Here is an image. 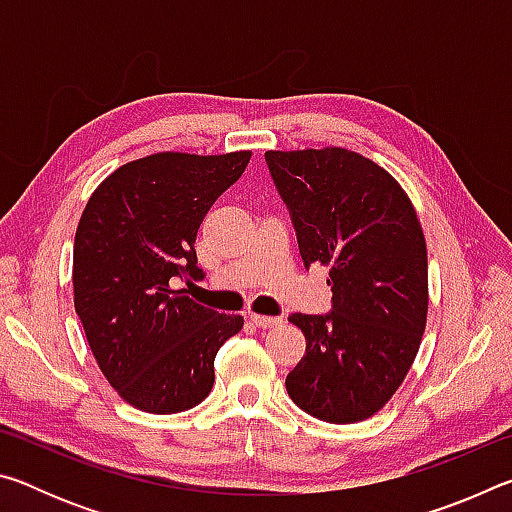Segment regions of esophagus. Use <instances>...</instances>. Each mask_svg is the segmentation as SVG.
<instances>
[{
  "mask_svg": "<svg viewBox=\"0 0 512 512\" xmlns=\"http://www.w3.org/2000/svg\"><path fill=\"white\" fill-rule=\"evenodd\" d=\"M248 320L253 323L255 327H262V329H268V327H275L282 323L280 316H262V314H248Z\"/></svg>",
  "mask_w": 512,
  "mask_h": 512,
  "instance_id": "obj_1",
  "label": "esophagus"
}]
</instances>
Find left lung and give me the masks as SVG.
Listing matches in <instances>:
<instances>
[{"label": "left lung", "instance_id": "1", "mask_svg": "<svg viewBox=\"0 0 512 512\" xmlns=\"http://www.w3.org/2000/svg\"><path fill=\"white\" fill-rule=\"evenodd\" d=\"M305 266L329 268L332 314H293L305 357L287 375L302 411L332 424L384 409L420 350L429 311L427 244L409 194L343 146L266 151Z\"/></svg>", "mask_w": 512, "mask_h": 512}]
</instances>
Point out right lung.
<instances>
[{"label":"right lung","mask_w":512,"mask_h":512,"mask_svg":"<svg viewBox=\"0 0 512 512\" xmlns=\"http://www.w3.org/2000/svg\"><path fill=\"white\" fill-rule=\"evenodd\" d=\"M250 151L151 153L94 189L74 237V307L103 377L135 409H192L214 386V357L244 327L185 296L201 280L196 235Z\"/></svg>","instance_id":"obj_1"}]
</instances>
